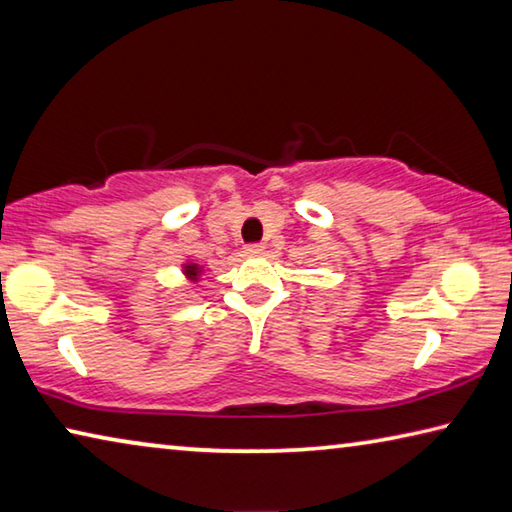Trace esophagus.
<instances>
[{
	"instance_id": "obj_1",
	"label": "esophagus",
	"mask_w": 512,
	"mask_h": 512,
	"mask_svg": "<svg viewBox=\"0 0 512 512\" xmlns=\"http://www.w3.org/2000/svg\"><path fill=\"white\" fill-rule=\"evenodd\" d=\"M244 253H246L248 257H257V255L264 253V246H262V244H250V246H246Z\"/></svg>"
}]
</instances>
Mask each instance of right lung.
Wrapping results in <instances>:
<instances>
[{
    "label": "right lung",
    "instance_id": "1",
    "mask_svg": "<svg viewBox=\"0 0 512 512\" xmlns=\"http://www.w3.org/2000/svg\"><path fill=\"white\" fill-rule=\"evenodd\" d=\"M183 275H185V280H189V282H198V280H201V275H203V266L192 262V259H185Z\"/></svg>",
    "mask_w": 512,
    "mask_h": 512
}]
</instances>
